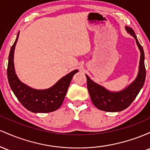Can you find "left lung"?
I'll list each match as a JSON object with an SVG mask.
<instances>
[{
  "label": "left lung",
  "instance_id": "1",
  "mask_svg": "<svg viewBox=\"0 0 150 150\" xmlns=\"http://www.w3.org/2000/svg\"><path fill=\"white\" fill-rule=\"evenodd\" d=\"M125 30L135 39L141 54L138 74L134 81L122 91L112 92L93 82L88 76L86 75L87 79V88L91 99L97 108L103 111L119 112L127 108L137 97L145 81L146 69L144 66V50L139 43L134 30L127 26L125 27Z\"/></svg>",
  "mask_w": 150,
  "mask_h": 150
}]
</instances>
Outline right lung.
<instances>
[{
    "instance_id": "add662e5",
    "label": "right lung",
    "mask_w": 150,
    "mask_h": 150,
    "mask_svg": "<svg viewBox=\"0 0 150 150\" xmlns=\"http://www.w3.org/2000/svg\"><path fill=\"white\" fill-rule=\"evenodd\" d=\"M19 33L13 45L8 57L7 69L8 80L12 91L22 105L33 112H50L57 110L64 101L72 77L78 70H74L62 77L51 88L38 90L22 83L17 76L14 68V50Z\"/></svg>"
}]
</instances>
